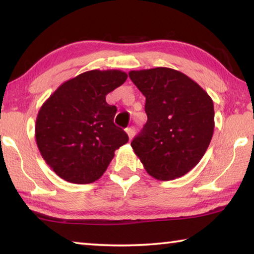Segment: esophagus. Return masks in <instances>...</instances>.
I'll return each mask as SVG.
<instances>
[{
	"instance_id": "34e87169",
	"label": "esophagus",
	"mask_w": 254,
	"mask_h": 254,
	"mask_svg": "<svg viewBox=\"0 0 254 254\" xmlns=\"http://www.w3.org/2000/svg\"><path fill=\"white\" fill-rule=\"evenodd\" d=\"M127 133L128 140L131 141V140L133 139V135H134V133H135L134 127H128V128H127Z\"/></svg>"
}]
</instances>
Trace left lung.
<instances>
[{
    "label": "left lung",
    "mask_w": 254,
    "mask_h": 254,
    "mask_svg": "<svg viewBox=\"0 0 254 254\" xmlns=\"http://www.w3.org/2000/svg\"><path fill=\"white\" fill-rule=\"evenodd\" d=\"M145 96L148 121L131 147L147 173L173 180L189 173L207 150L214 132L213 100L187 75L167 67L131 70Z\"/></svg>",
    "instance_id": "8db88e82"
}]
</instances>
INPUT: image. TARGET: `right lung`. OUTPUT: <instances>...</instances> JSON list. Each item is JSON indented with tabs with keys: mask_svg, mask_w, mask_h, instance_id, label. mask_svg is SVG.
<instances>
[{
	"mask_svg": "<svg viewBox=\"0 0 254 254\" xmlns=\"http://www.w3.org/2000/svg\"><path fill=\"white\" fill-rule=\"evenodd\" d=\"M118 69L89 70L63 83L38 112L34 135L47 165L71 184L100 179L115 150L128 141L106 95L127 80Z\"/></svg>",
	"mask_w": 254,
	"mask_h": 254,
	"instance_id": "obj_1",
	"label": "right lung"
}]
</instances>
